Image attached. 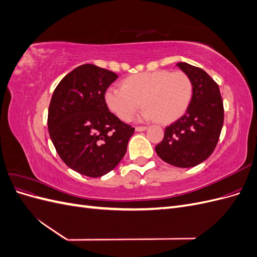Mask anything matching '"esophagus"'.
I'll use <instances>...</instances> for the list:
<instances>
[{
  "label": "esophagus",
  "mask_w": 257,
  "mask_h": 257,
  "mask_svg": "<svg viewBox=\"0 0 257 257\" xmlns=\"http://www.w3.org/2000/svg\"><path fill=\"white\" fill-rule=\"evenodd\" d=\"M148 127L147 126H136L135 127V130L137 131V132H143V131H146Z\"/></svg>",
  "instance_id": "esophagus-1"
}]
</instances>
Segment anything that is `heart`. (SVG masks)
I'll return each instance as SVG.
<instances>
[{"label": "heart", "instance_id": "b5f03b06", "mask_svg": "<svg viewBox=\"0 0 257 257\" xmlns=\"http://www.w3.org/2000/svg\"><path fill=\"white\" fill-rule=\"evenodd\" d=\"M193 96V82L183 72L155 71L130 76L122 87H109L105 103L122 121H130L142 104V118L172 122L188 109Z\"/></svg>", "mask_w": 257, "mask_h": 257}]
</instances>
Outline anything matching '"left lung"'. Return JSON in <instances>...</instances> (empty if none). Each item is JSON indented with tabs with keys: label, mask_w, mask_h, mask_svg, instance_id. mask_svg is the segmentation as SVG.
<instances>
[{
	"label": "left lung",
	"mask_w": 257,
	"mask_h": 257,
	"mask_svg": "<svg viewBox=\"0 0 257 257\" xmlns=\"http://www.w3.org/2000/svg\"><path fill=\"white\" fill-rule=\"evenodd\" d=\"M177 65L191 78L193 96L185 114L165 127L155 151L168 164L188 168L200 164L214 151L223 127L224 107L219 85L204 69L184 62Z\"/></svg>",
	"instance_id": "obj_1"
}]
</instances>
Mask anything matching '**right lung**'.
<instances>
[{"label":"right lung","mask_w":257,"mask_h":257,"mask_svg":"<svg viewBox=\"0 0 257 257\" xmlns=\"http://www.w3.org/2000/svg\"><path fill=\"white\" fill-rule=\"evenodd\" d=\"M118 78L113 72L83 64L54 89L48 130L59 157L75 172L102 177L119 164L135 128L109 111L104 95Z\"/></svg>","instance_id":"1"}]
</instances>
